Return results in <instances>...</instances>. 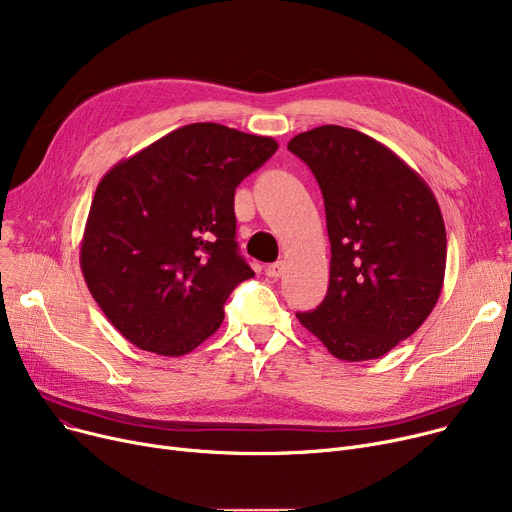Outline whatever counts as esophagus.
I'll return each mask as SVG.
<instances>
[{
	"instance_id": "obj_1",
	"label": "esophagus",
	"mask_w": 512,
	"mask_h": 512,
	"mask_svg": "<svg viewBox=\"0 0 512 512\" xmlns=\"http://www.w3.org/2000/svg\"><path fill=\"white\" fill-rule=\"evenodd\" d=\"M282 272H284V263L282 261H276V263H270L265 267V276L267 278H280L282 276Z\"/></svg>"
}]
</instances>
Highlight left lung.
<instances>
[{"instance_id":"obj_1","label":"left lung","mask_w":512,"mask_h":512,"mask_svg":"<svg viewBox=\"0 0 512 512\" xmlns=\"http://www.w3.org/2000/svg\"><path fill=\"white\" fill-rule=\"evenodd\" d=\"M313 172L332 245L330 286L301 324L342 361L380 359L438 303L446 228L425 180L367 134L326 124L288 143Z\"/></svg>"}]
</instances>
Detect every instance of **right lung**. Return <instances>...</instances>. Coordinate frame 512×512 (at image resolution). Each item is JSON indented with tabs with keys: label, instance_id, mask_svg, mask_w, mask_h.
Segmentation results:
<instances>
[{
	"label": "right lung",
	"instance_id": "obj_1",
	"mask_svg": "<svg viewBox=\"0 0 512 512\" xmlns=\"http://www.w3.org/2000/svg\"><path fill=\"white\" fill-rule=\"evenodd\" d=\"M278 149L213 122L182 126L97 184L80 267L114 328L143 351L191 353L255 272L238 253L234 191Z\"/></svg>",
	"mask_w": 512,
	"mask_h": 512
}]
</instances>
